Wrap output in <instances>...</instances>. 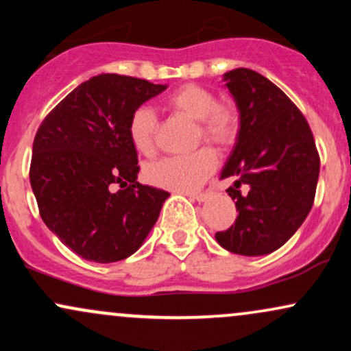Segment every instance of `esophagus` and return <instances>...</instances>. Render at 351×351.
I'll return each instance as SVG.
<instances>
[{"label": "esophagus", "mask_w": 351, "mask_h": 351, "mask_svg": "<svg viewBox=\"0 0 351 351\" xmlns=\"http://www.w3.org/2000/svg\"><path fill=\"white\" fill-rule=\"evenodd\" d=\"M191 199H196L199 201V203H203V201H206L209 196H211V193L209 191H203V193H191V195H188Z\"/></svg>", "instance_id": "esophagus-1"}]
</instances>
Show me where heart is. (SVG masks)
<instances>
[{
  "mask_svg": "<svg viewBox=\"0 0 351 351\" xmlns=\"http://www.w3.org/2000/svg\"><path fill=\"white\" fill-rule=\"evenodd\" d=\"M165 108L175 117L195 122V142L206 140L219 150L234 145L239 134V112L234 104L217 100L209 88L196 84L176 88L165 99ZM160 120L150 107L135 108L128 120L130 142L145 156L156 152ZM216 155L199 148L188 156H168L145 168V178L158 188L189 193L198 189L216 170Z\"/></svg>",
  "mask_w": 351,
  "mask_h": 351,
  "instance_id": "1",
  "label": "heart"
}]
</instances>
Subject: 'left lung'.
<instances>
[{
	"mask_svg": "<svg viewBox=\"0 0 351 351\" xmlns=\"http://www.w3.org/2000/svg\"><path fill=\"white\" fill-rule=\"evenodd\" d=\"M223 80L239 110V134L221 178L236 180L226 193L239 215L216 241L229 252L264 256L287 243L312 209L320 156L305 117L276 84L244 67Z\"/></svg>",
	"mask_w": 351,
	"mask_h": 351,
	"instance_id": "8db88e82",
	"label": "left lung"
}]
</instances>
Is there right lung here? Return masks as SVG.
<instances>
[{
    "mask_svg": "<svg viewBox=\"0 0 351 351\" xmlns=\"http://www.w3.org/2000/svg\"><path fill=\"white\" fill-rule=\"evenodd\" d=\"M165 88L99 74L60 100L38 128L29 180L39 215L82 259L117 263L138 251L170 196L136 181L138 158L128 136L135 108Z\"/></svg>",
    "mask_w": 351,
    "mask_h": 351,
    "instance_id": "obj_1",
    "label": "right lung"
}]
</instances>
